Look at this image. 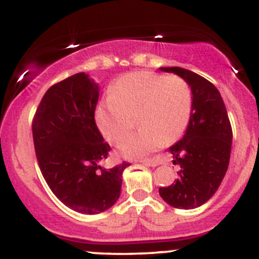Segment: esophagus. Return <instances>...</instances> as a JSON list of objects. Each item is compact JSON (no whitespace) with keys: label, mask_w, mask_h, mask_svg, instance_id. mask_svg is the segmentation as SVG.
<instances>
[{"label":"esophagus","mask_w":259,"mask_h":259,"mask_svg":"<svg viewBox=\"0 0 259 259\" xmlns=\"http://www.w3.org/2000/svg\"><path fill=\"white\" fill-rule=\"evenodd\" d=\"M141 163L145 164V166H149V167L158 166V162L156 160H144V161H141Z\"/></svg>","instance_id":"1"}]
</instances>
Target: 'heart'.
I'll list each match as a JSON object with an SVG mask.
<instances>
[{"mask_svg":"<svg viewBox=\"0 0 259 259\" xmlns=\"http://www.w3.org/2000/svg\"><path fill=\"white\" fill-rule=\"evenodd\" d=\"M192 90L186 79L155 72L129 73L119 79L112 97L99 104L97 120L109 143L118 144L138 119V133L126 138L119 151L126 158H141L173 143L186 132L192 114Z\"/></svg>","mask_w":259,"mask_h":259,"instance_id":"obj_1","label":"heart"}]
</instances>
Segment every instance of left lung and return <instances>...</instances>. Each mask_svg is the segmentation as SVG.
<instances>
[{"instance_id":"obj_1","label":"left lung","mask_w":259,"mask_h":259,"mask_svg":"<svg viewBox=\"0 0 259 259\" xmlns=\"http://www.w3.org/2000/svg\"><path fill=\"white\" fill-rule=\"evenodd\" d=\"M186 79L192 90V114L186 133L169 147L178 178L158 189L161 198L177 209H194L215 194L229 167L232 129L225 103L208 79L182 67H160Z\"/></svg>"}]
</instances>
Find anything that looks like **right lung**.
Segmentation results:
<instances>
[{
    "mask_svg": "<svg viewBox=\"0 0 259 259\" xmlns=\"http://www.w3.org/2000/svg\"><path fill=\"white\" fill-rule=\"evenodd\" d=\"M98 83L79 72L51 86L33 119V140L42 177L67 208L95 215L112 208L129 162L104 168L110 146L95 121Z\"/></svg>",
    "mask_w": 259,
    "mask_h": 259,
    "instance_id": "obj_1",
    "label": "right lung"
}]
</instances>
